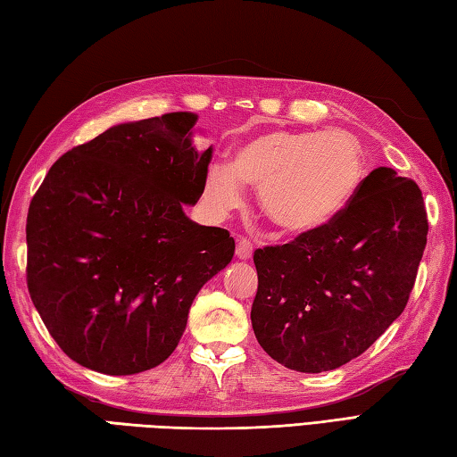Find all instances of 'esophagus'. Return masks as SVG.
Returning <instances> with one entry per match:
<instances>
[{"instance_id":"1","label":"esophagus","mask_w":457,"mask_h":457,"mask_svg":"<svg viewBox=\"0 0 457 457\" xmlns=\"http://www.w3.org/2000/svg\"><path fill=\"white\" fill-rule=\"evenodd\" d=\"M253 253V244L247 237H239L237 239V247H236V255L239 259H249Z\"/></svg>"}]
</instances>
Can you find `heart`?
I'll return each instance as SVG.
<instances>
[{
  "label": "heart",
  "instance_id": "obj_1",
  "mask_svg": "<svg viewBox=\"0 0 457 457\" xmlns=\"http://www.w3.org/2000/svg\"><path fill=\"white\" fill-rule=\"evenodd\" d=\"M364 154L341 130H267L247 138L229 166H213L205 200L218 213L241 204V186L257 187L259 202L277 228L307 234L335 220L359 190Z\"/></svg>",
  "mask_w": 457,
  "mask_h": 457
}]
</instances>
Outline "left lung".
<instances>
[{
	"instance_id": "1",
	"label": "left lung",
	"mask_w": 457,
	"mask_h": 457,
	"mask_svg": "<svg viewBox=\"0 0 457 457\" xmlns=\"http://www.w3.org/2000/svg\"><path fill=\"white\" fill-rule=\"evenodd\" d=\"M428 237L422 190L377 168L323 228L255 249L257 343L297 372L361 356L404 311Z\"/></svg>"
}]
</instances>
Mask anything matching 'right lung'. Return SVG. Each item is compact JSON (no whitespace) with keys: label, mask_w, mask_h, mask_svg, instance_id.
<instances>
[{"label":"right lung","mask_w":457,"mask_h":457,"mask_svg":"<svg viewBox=\"0 0 457 457\" xmlns=\"http://www.w3.org/2000/svg\"><path fill=\"white\" fill-rule=\"evenodd\" d=\"M198 114L119 124L62 154L27 213V289L69 359L122 377L174 353L192 301L236 252L228 229L198 226L212 148Z\"/></svg>","instance_id":"obj_1"}]
</instances>
